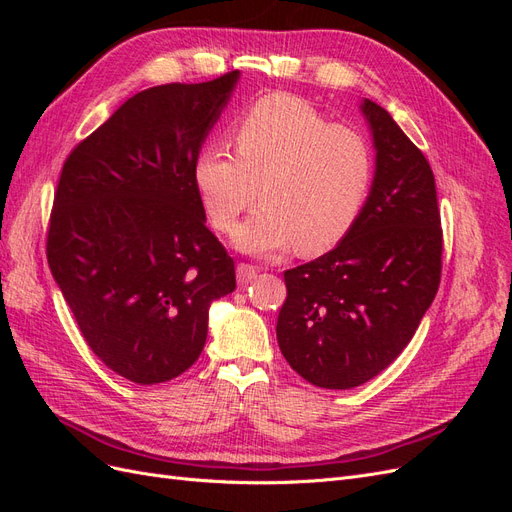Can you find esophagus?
Segmentation results:
<instances>
[{
  "mask_svg": "<svg viewBox=\"0 0 512 512\" xmlns=\"http://www.w3.org/2000/svg\"><path fill=\"white\" fill-rule=\"evenodd\" d=\"M256 275H258V267L250 265V262H239V265H237V280H239V284L252 282Z\"/></svg>",
  "mask_w": 512,
  "mask_h": 512,
  "instance_id": "1",
  "label": "esophagus"
}]
</instances>
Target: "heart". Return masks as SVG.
<instances>
[{
  "instance_id": "1",
  "label": "heart",
  "mask_w": 512,
  "mask_h": 512,
  "mask_svg": "<svg viewBox=\"0 0 512 512\" xmlns=\"http://www.w3.org/2000/svg\"><path fill=\"white\" fill-rule=\"evenodd\" d=\"M237 153L207 147L196 160V185L213 226L237 228L245 252L322 254L342 241L369 196L374 156L361 132L329 123L316 106L290 94L258 100L235 128Z\"/></svg>"
}]
</instances>
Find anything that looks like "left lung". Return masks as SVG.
Here are the masks:
<instances>
[{
	"label": "left lung",
	"instance_id": "left-lung-1",
	"mask_svg": "<svg viewBox=\"0 0 512 512\" xmlns=\"http://www.w3.org/2000/svg\"><path fill=\"white\" fill-rule=\"evenodd\" d=\"M376 177L335 250L284 271L277 342L301 378L352 389L408 346L442 275V222L433 170L393 117L365 100Z\"/></svg>",
	"mask_w": 512,
	"mask_h": 512
}]
</instances>
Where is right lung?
<instances>
[{"instance_id":"obj_1","label":"right lung","mask_w":512,"mask_h":512,"mask_svg":"<svg viewBox=\"0 0 512 512\" xmlns=\"http://www.w3.org/2000/svg\"><path fill=\"white\" fill-rule=\"evenodd\" d=\"M237 79L141 91L61 168L46 260L91 352L130 382L192 367L211 301L237 288L196 185L200 145Z\"/></svg>"}]
</instances>
